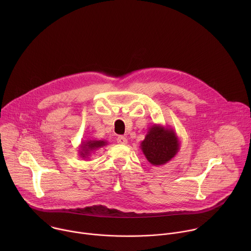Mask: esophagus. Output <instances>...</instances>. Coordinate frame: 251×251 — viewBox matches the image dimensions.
<instances>
[{
	"mask_svg": "<svg viewBox=\"0 0 251 251\" xmlns=\"http://www.w3.org/2000/svg\"><path fill=\"white\" fill-rule=\"evenodd\" d=\"M127 139L125 138V137H123V136H119L118 138H117V143L118 144H122V145H125V144H127Z\"/></svg>",
	"mask_w": 251,
	"mask_h": 251,
	"instance_id": "34e87169",
	"label": "esophagus"
}]
</instances>
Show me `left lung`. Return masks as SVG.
<instances>
[{
    "instance_id": "obj_1",
    "label": "left lung",
    "mask_w": 251,
    "mask_h": 251,
    "mask_svg": "<svg viewBox=\"0 0 251 251\" xmlns=\"http://www.w3.org/2000/svg\"><path fill=\"white\" fill-rule=\"evenodd\" d=\"M180 140L170 127L161 124L151 126L141 142L140 148L153 166H162L171 161L180 150Z\"/></svg>"
}]
</instances>
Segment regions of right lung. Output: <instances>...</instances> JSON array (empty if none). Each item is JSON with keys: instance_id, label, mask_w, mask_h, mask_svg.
I'll list each match as a JSON object with an SVG mask.
<instances>
[{"instance_id": "obj_1", "label": "right lung", "mask_w": 251, "mask_h": 251, "mask_svg": "<svg viewBox=\"0 0 251 251\" xmlns=\"http://www.w3.org/2000/svg\"><path fill=\"white\" fill-rule=\"evenodd\" d=\"M108 143L105 140H94V139H88L81 142V144L78 149V155L83 160H86L90 157L91 153L98 150L99 148H102L103 146L107 145Z\"/></svg>"}]
</instances>
